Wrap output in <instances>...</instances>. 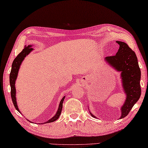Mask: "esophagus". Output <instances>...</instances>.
<instances>
[{
  "mask_svg": "<svg viewBox=\"0 0 148 148\" xmlns=\"http://www.w3.org/2000/svg\"><path fill=\"white\" fill-rule=\"evenodd\" d=\"M86 80H87V79H86V78H83V79H82V82H86Z\"/></svg>",
  "mask_w": 148,
  "mask_h": 148,
  "instance_id": "1",
  "label": "esophagus"
}]
</instances>
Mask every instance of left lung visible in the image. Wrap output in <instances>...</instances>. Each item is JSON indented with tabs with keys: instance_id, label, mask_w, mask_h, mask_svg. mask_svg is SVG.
Masks as SVG:
<instances>
[{
	"instance_id": "8db88e82",
	"label": "left lung",
	"mask_w": 148,
	"mask_h": 148,
	"mask_svg": "<svg viewBox=\"0 0 148 148\" xmlns=\"http://www.w3.org/2000/svg\"><path fill=\"white\" fill-rule=\"evenodd\" d=\"M116 42L119 44L117 53L114 56L106 57L104 61L121 73L122 90L126 94V100L121 108L120 119H123L127 115L140 97L141 72L135 53L124 42L116 41ZM90 113L93 117L97 118L90 111Z\"/></svg>"
}]
</instances>
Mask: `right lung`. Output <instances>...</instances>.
Wrapping results in <instances>:
<instances>
[{"label": "right lung", "mask_w": 148, "mask_h": 148, "mask_svg": "<svg viewBox=\"0 0 148 148\" xmlns=\"http://www.w3.org/2000/svg\"><path fill=\"white\" fill-rule=\"evenodd\" d=\"M32 46H33V45H28L27 46L25 47V48L23 49V50H22L20 53L17 55V57H16L15 59H14L13 62L12 63V70H11V73L10 75V86H11V96H12V99L13 105H14V106H15V109L21 113V112L20 111V110H19V109L18 108L17 102H16L15 82H16V78H17V77H18V71H19V69H20V67H21L22 61L24 60L25 57H26L27 55H29L31 53V51H32L33 50V49L32 48ZM64 99H65V97H64L62 99V100H60L59 106H58V108L56 113H55V115L53 116L51 119H50L49 120H48V121H47L46 122H44V123H41V124L49 123V122H53L55 121H57V120L59 118L61 112H62V104H63V102H64ZM27 120L28 121H29L28 119H27Z\"/></svg>", "instance_id": "1"}]
</instances>
